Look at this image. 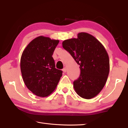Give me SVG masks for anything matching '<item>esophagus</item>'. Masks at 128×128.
<instances>
[{
	"label": "esophagus",
	"instance_id": "esophagus-1",
	"mask_svg": "<svg viewBox=\"0 0 128 128\" xmlns=\"http://www.w3.org/2000/svg\"><path fill=\"white\" fill-rule=\"evenodd\" d=\"M67 71V69L66 67H64L63 69H62V72H66Z\"/></svg>",
	"mask_w": 128,
	"mask_h": 128
}]
</instances>
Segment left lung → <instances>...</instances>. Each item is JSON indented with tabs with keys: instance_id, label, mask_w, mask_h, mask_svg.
Listing matches in <instances>:
<instances>
[{
	"instance_id": "1",
	"label": "left lung",
	"mask_w": 128,
	"mask_h": 128,
	"mask_svg": "<svg viewBox=\"0 0 128 128\" xmlns=\"http://www.w3.org/2000/svg\"><path fill=\"white\" fill-rule=\"evenodd\" d=\"M62 47L80 66V76L73 82L77 94L85 99L96 96L110 72V59L104 46L92 35L80 32L77 38L64 40Z\"/></svg>"
}]
</instances>
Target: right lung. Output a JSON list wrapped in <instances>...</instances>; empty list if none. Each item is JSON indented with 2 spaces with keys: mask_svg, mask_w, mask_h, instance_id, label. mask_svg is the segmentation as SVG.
<instances>
[{
  "mask_svg": "<svg viewBox=\"0 0 128 128\" xmlns=\"http://www.w3.org/2000/svg\"><path fill=\"white\" fill-rule=\"evenodd\" d=\"M59 40L40 36L29 43L20 60L21 74L29 90L44 97L56 89L62 72L56 68L52 55Z\"/></svg>",
  "mask_w": 128,
  "mask_h": 128,
  "instance_id": "add662e5",
  "label": "right lung"
}]
</instances>
